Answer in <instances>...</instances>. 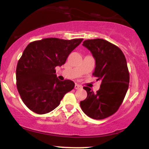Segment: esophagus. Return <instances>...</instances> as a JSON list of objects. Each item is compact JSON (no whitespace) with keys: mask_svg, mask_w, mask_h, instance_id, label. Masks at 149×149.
<instances>
[{"mask_svg":"<svg viewBox=\"0 0 149 149\" xmlns=\"http://www.w3.org/2000/svg\"><path fill=\"white\" fill-rule=\"evenodd\" d=\"M74 88H75V89H76V90H80V89L82 88V86H81V85H78V84H76V85H75Z\"/></svg>","mask_w":149,"mask_h":149,"instance_id":"1","label":"esophagus"}]
</instances>
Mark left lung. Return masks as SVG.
I'll return each instance as SVG.
<instances>
[{"instance_id":"left-lung-1","label":"left lung","mask_w":149,"mask_h":149,"mask_svg":"<svg viewBox=\"0 0 149 149\" xmlns=\"http://www.w3.org/2000/svg\"><path fill=\"white\" fill-rule=\"evenodd\" d=\"M83 45L95 59L93 76L102 83L97 92L88 87L83 88L88 96L80 102V107L91 118L104 119L118 110L127 93L130 83L127 61L118 46L104 39H89L83 42Z\"/></svg>"}]
</instances>
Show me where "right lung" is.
Here are the masks:
<instances>
[{
    "mask_svg": "<svg viewBox=\"0 0 149 149\" xmlns=\"http://www.w3.org/2000/svg\"><path fill=\"white\" fill-rule=\"evenodd\" d=\"M83 40L48 38L26 46L17 66L16 84L22 100L31 111L38 114L52 111L74 88L72 80L58 79L55 67L64 64Z\"/></svg>",
    "mask_w": 149,
    "mask_h": 149,
    "instance_id": "right-lung-1",
    "label": "right lung"
}]
</instances>
